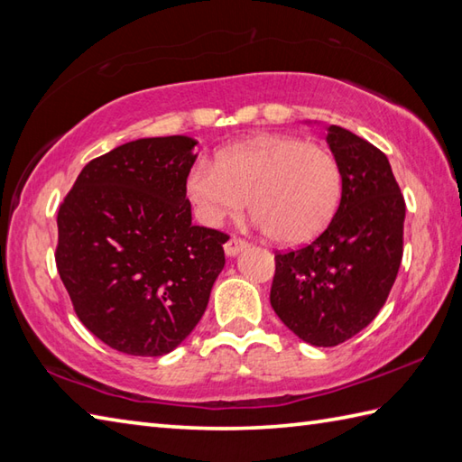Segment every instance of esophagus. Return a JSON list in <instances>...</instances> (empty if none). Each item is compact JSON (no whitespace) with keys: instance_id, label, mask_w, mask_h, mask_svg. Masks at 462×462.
Returning a JSON list of instances; mask_svg holds the SVG:
<instances>
[{"instance_id":"esophagus-1","label":"esophagus","mask_w":462,"mask_h":462,"mask_svg":"<svg viewBox=\"0 0 462 462\" xmlns=\"http://www.w3.org/2000/svg\"><path fill=\"white\" fill-rule=\"evenodd\" d=\"M246 246H248V242H246V240L232 236L228 242L224 244V252H226V256L234 258V256H236V254H240V252H242L244 248H246Z\"/></svg>"}]
</instances>
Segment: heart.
Here are the masks:
<instances>
[{
    "label": "heart",
    "mask_w": 462,
    "mask_h": 462,
    "mask_svg": "<svg viewBox=\"0 0 462 462\" xmlns=\"http://www.w3.org/2000/svg\"><path fill=\"white\" fill-rule=\"evenodd\" d=\"M186 196L199 220L218 228L250 210L272 240L296 246L326 228L341 199L337 161L319 144L273 134L232 144L216 164L196 161Z\"/></svg>",
    "instance_id": "obj_1"
}]
</instances>
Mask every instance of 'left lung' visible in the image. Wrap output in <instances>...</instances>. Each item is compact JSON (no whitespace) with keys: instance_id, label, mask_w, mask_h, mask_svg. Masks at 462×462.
Returning a JSON list of instances; mask_svg holds the SVG:
<instances>
[{"instance_id":"1","label":"left lung","mask_w":462,"mask_h":462,"mask_svg":"<svg viewBox=\"0 0 462 462\" xmlns=\"http://www.w3.org/2000/svg\"><path fill=\"white\" fill-rule=\"evenodd\" d=\"M328 144L341 172V200L308 246L276 254L270 303L300 339L333 347L375 319L403 258L405 200L387 156L331 125Z\"/></svg>"}]
</instances>
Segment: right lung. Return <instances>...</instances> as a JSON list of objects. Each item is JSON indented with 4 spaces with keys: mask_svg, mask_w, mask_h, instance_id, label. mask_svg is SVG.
Returning a JSON list of instances; mask_svg holds the SVG:
<instances>
[{
    "mask_svg": "<svg viewBox=\"0 0 462 462\" xmlns=\"http://www.w3.org/2000/svg\"><path fill=\"white\" fill-rule=\"evenodd\" d=\"M196 144L174 134L116 146L59 206L55 262L77 318L126 356L179 347L224 268L228 236L194 226L186 199Z\"/></svg>",
    "mask_w": 462,
    "mask_h": 462,
    "instance_id": "right-lung-1",
    "label": "right lung"
}]
</instances>
